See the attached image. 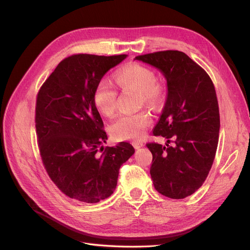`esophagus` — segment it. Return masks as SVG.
<instances>
[{
	"instance_id": "esophagus-1",
	"label": "esophagus",
	"mask_w": 250,
	"mask_h": 250,
	"mask_svg": "<svg viewBox=\"0 0 250 250\" xmlns=\"http://www.w3.org/2000/svg\"><path fill=\"white\" fill-rule=\"evenodd\" d=\"M132 145L135 149H139V148L144 146V143L141 142V141H134V142H132Z\"/></svg>"
}]
</instances>
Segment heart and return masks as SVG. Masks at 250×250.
Instances as JSON below:
<instances>
[{
  "label": "heart",
  "instance_id": "1",
  "mask_svg": "<svg viewBox=\"0 0 250 250\" xmlns=\"http://www.w3.org/2000/svg\"><path fill=\"white\" fill-rule=\"evenodd\" d=\"M116 82L122 88H133L140 92L141 104L157 106L163 100L164 90L156 82L155 74L149 67L139 63L125 65L116 72ZM118 92L111 82L102 79L97 83L93 94V102L97 110L109 117L117 108ZM152 122V117L148 110L134 113H122L109 125V132L119 141L140 140L146 133Z\"/></svg>",
  "mask_w": 250,
  "mask_h": 250
}]
</instances>
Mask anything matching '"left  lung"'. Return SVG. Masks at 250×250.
<instances>
[{"label":"left lung","mask_w":250,"mask_h":250,"mask_svg":"<svg viewBox=\"0 0 250 250\" xmlns=\"http://www.w3.org/2000/svg\"><path fill=\"white\" fill-rule=\"evenodd\" d=\"M134 59L154 66L167 81V98L154 135L166 146L147 144L155 190L172 199L195 193L213 165L220 129V116L213 81L200 65L180 51H161ZM173 145L169 146V139Z\"/></svg>","instance_id":"obj_1"}]
</instances>
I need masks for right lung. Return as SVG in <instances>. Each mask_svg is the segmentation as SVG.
Returning a JSON list of instances; mask_svg holds the SVG:
<instances>
[{"label":"right lung","mask_w":250,"mask_h":250,"mask_svg":"<svg viewBox=\"0 0 250 250\" xmlns=\"http://www.w3.org/2000/svg\"><path fill=\"white\" fill-rule=\"evenodd\" d=\"M126 57L72 55L59 62L37 94L35 127L44 169L60 191L80 202L108 198L120 167L134 153L126 142L97 153L107 135L93 102L94 90Z\"/></svg>","instance_id":"1"}]
</instances>
